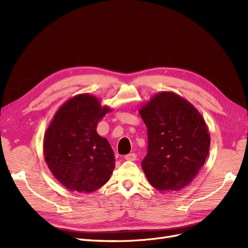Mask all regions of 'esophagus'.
<instances>
[{
	"mask_svg": "<svg viewBox=\"0 0 248 248\" xmlns=\"http://www.w3.org/2000/svg\"><path fill=\"white\" fill-rule=\"evenodd\" d=\"M125 159L128 160V161H134L137 159V154L136 153H129L125 155Z\"/></svg>",
	"mask_w": 248,
	"mask_h": 248,
	"instance_id": "esophagus-1",
	"label": "esophagus"
}]
</instances>
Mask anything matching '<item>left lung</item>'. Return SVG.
<instances>
[{
	"label": "left lung",
	"instance_id": "obj_1",
	"mask_svg": "<svg viewBox=\"0 0 248 248\" xmlns=\"http://www.w3.org/2000/svg\"><path fill=\"white\" fill-rule=\"evenodd\" d=\"M148 129V153L141 169L154 188L179 191L204 166L210 134L204 118L174 92L155 94L140 109Z\"/></svg>",
	"mask_w": 248,
	"mask_h": 248
}]
</instances>
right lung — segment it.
I'll return each instance as SVG.
<instances>
[{
    "label": "right lung",
    "mask_w": 248,
    "mask_h": 248,
    "mask_svg": "<svg viewBox=\"0 0 248 248\" xmlns=\"http://www.w3.org/2000/svg\"><path fill=\"white\" fill-rule=\"evenodd\" d=\"M111 109L97 97L79 94L58 109L44 133L43 154L58 181L71 191L90 193L106 184L115 155L97 124Z\"/></svg>",
    "instance_id": "obj_1"
}]
</instances>
